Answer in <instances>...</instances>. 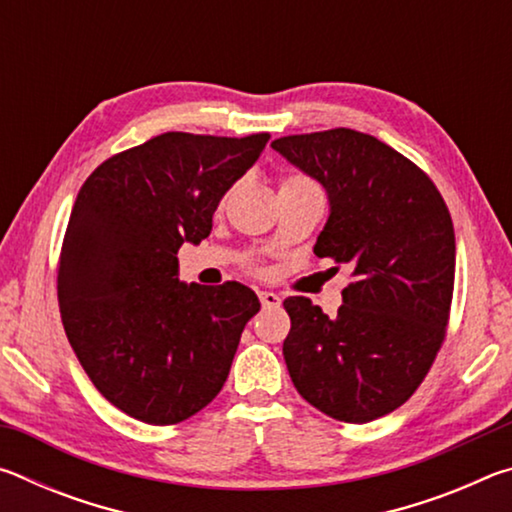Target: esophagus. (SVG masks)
Instances as JSON below:
<instances>
[{
    "instance_id": "1",
    "label": "esophagus",
    "mask_w": 512,
    "mask_h": 512,
    "mask_svg": "<svg viewBox=\"0 0 512 512\" xmlns=\"http://www.w3.org/2000/svg\"><path fill=\"white\" fill-rule=\"evenodd\" d=\"M259 296V302H262V307L264 309H271V307H280V296H277V293H273V291H259L257 293Z\"/></svg>"
}]
</instances>
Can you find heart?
I'll use <instances>...</instances> for the list:
<instances>
[{
	"instance_id": "obj_1",
	"label": "heart",
	"mask_w": 512,
	"mask_h": 512,
	"mask_svg": "<svg viewBox=\"0 0 512 512\" xmlns=\"http://www.w3.org/2000/svg\"><path fill=\"white\" fill-rule=\"evenodd\" d=\"M300 183H309V178L300 176V173H291V176H284L282 178V187H289V185H300ZM250 268H255L253 262H248Z\"/></svg>"
}]
</instances>
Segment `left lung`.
I'll return each instance as SVG.
<instances>
[{"label":"left lung","instance_id":"1","mask_svg":"<svg viewBox=\"0 0 512 512\" xmlns=\"http://www.w3.org/2000/svg\"><path fill=\"white\" fill-rule=\"evenodd\" d=\"M327 189L329 219L314 253L348 264L334 318L305 296L284 300L282 345L293 386L318 411L363 424L418 391L443 348L454 296L452 214L418 164L377 137L332 131L273 144Z\"/></svg>","mask_w":512,"mask_h":512}]
</instances>
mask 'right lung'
Wrapping results in <instances>:
<instances>
[{"label":"right lung","instance_id":"obj_1","mask_svg":"<svg viewBox=\"0 0 512 512\" xmlns=\"http://www.w3.org/2000/svg\"><path fill=\"white\" fill-rule=\"evenodd\" d=\"M268 133H162L115 153L85 180L58 257L65 334L97 391L131 418L178 424L228 379L259 311L239 282H178V250L201 244L221 196Z\"/></svg>","mask_w":512,"mask_h":512}]
</instances>
